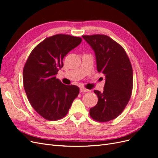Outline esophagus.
Wrapping results in <instances>:
<instances>
[{"label": "esophagus", "mask_w": 158, "mask_h": 158, "mask_svg": "<svg viewBox=\"0 0 158 158\" xmlns=\"http://www.w3.org/2000/svg\"><path fill=\"white\" fill-rule=\"evenodd\" d=\"M80 91L81 92H88L89 89H85V88L82 87V88H80Z\"/></svg>", "instance_id": "34e87169"}]
</instances>
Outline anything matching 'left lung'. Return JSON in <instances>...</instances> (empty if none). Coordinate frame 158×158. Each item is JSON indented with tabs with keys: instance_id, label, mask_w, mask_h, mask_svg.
<instances>
[{
	"instance_id": "1",
	"label": "left lung",
	"mask_w": 158,
	"mask_h": 158,
	"mask_svg": "<svg viewBox=\"0 0 158 158\" xmlns=\"http://www.w3.org/2000/svg\"><path fill=\"white\" fill-rule=\"evenodd\" d=\"M94 50L97 70L106 76L103 92L94 90L98 102L89 109L91 117L98 122L117 118L131 97L133 71L131 61L123 47L106 35H82Z\"/></svg>"
}]
</instances>
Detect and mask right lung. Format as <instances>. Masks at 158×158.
I'll return each instance as SVG.
<instances>
[{
  "label": "right lung",
  "mask_w": 158,
  "mask_h": 158,
  "mask_svg": "<svg viewBox=\"0 0 158 158\" xmlns=\"http://www.w3.org/2000/svg\"><path fill=\"white\" fill-rule=\"evenodd\" d=\"M82 42V38L57 34L47 37L32 50L23 70V83L32 107L44 118L56 121L68 113L80 89L56 78L68 52Z\"/></svg>",
  "instance_id": "obj_1"
}]
</instances>
